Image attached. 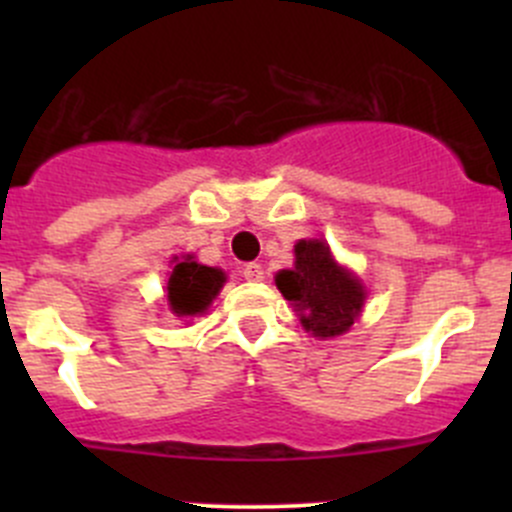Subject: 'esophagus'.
<instances>
[{"label":"esophagus","instance_id":"1","mask_svg":"<svg viewBox=\"0 0 512 512\" xmlns=\"http://www.w3.org/2000/svg\"><path fill=\"white\" fill-rule=\"evenodd\" d=\"M262 265H257V262H247V265H242V277H245L247 282H260L262 280Z\"/></svg>","mask_w":512,"mask_h":512}]
</instances>
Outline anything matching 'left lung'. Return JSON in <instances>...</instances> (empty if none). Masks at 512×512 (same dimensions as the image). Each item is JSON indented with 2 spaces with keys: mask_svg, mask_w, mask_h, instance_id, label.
I'll list each match as a JSON object with an SVG mask.
<instances>
[{
  "mask_svg": "<svg viewBox=\"0 0 512 512\" xmlns=\"http://www.w3.org/2000/svg\"><path fill=\"white\" fill-rule=\"evenodd\" d=\"M282 297L299 312V322L314 337H339L359 317L364 287L334 262L322 240H299L294 245V267L275 277Z\"/></svg>",
  "mask_w": 512,
  "mask_h": 512,
  "instance_id": "left-lung-1",
  "label": "left lung"
}]
</instances>
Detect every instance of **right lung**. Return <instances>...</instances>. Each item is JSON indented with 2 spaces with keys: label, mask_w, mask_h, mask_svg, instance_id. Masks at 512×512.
I'll use <instances>...</instances> for the list:
<instances>
[{
  "label": "right lung",
  "mask_w": 512,
  "mask_h": 512,
  "mask_svg": "<svg viewBox=\"0 0 512 512\" xmlns=\"http://www.w3.org/2000/svg\"><path fill=\"white\" fill-rule=\"evenodd\" d=\"M225 275L215 267H205L193 262V257H185L170 272L168 280V302L178 317H193L208 309L215 294L223 287Z\"/></svg>",
  "instance_id": "add662e5"
}]
</instances>
